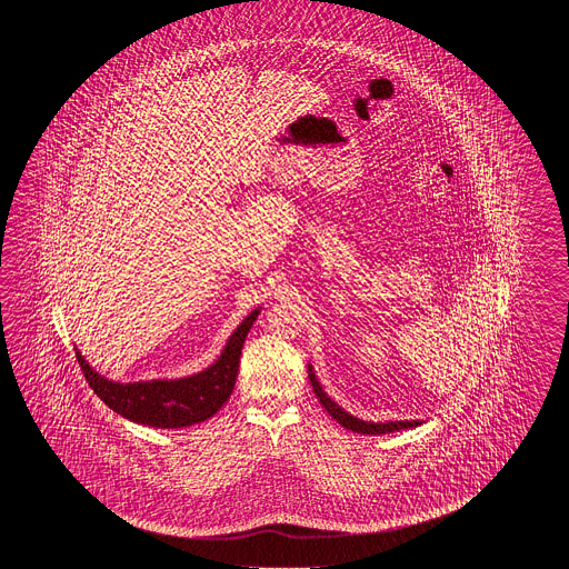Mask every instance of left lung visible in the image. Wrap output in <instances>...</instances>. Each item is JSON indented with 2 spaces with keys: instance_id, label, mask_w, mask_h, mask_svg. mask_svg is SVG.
<instances>
[{
  "instance_id": "obj_1",
  "label": "left lung",
  "mask_w": 569,
  "mask_h": 569,
  "mask_svg": "<svg viewBox=\"0 0 569 569\" xmlns=\"http://www.w3.org/2000/svg\"><path fill=\"white\" fill-rule=\"evenodd\" d=\"M309 378H311V387H313L315 397L323 405V409H326L341 427L350 429L353 433L382 436V433H395V431H400V429H412V427H419V425H421L419 421H388V423H368V421H362V419L353 417L350 412L343 411L336 400H331L327 397L321 385L317 382L311 366H309Z\"/></svg>"
}]
</instances>
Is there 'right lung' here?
<instances>
[{
	"label": "right lung",
	"instance_id": "1",
	"mask_svg": "<svg viewBox=\"0 0 569 569\" xmlns=\"http://www.w3.org/2000/svg\"><path fill=\"white\" fill-rule=\"evenodd\" d=\"M258 313L260 309L252 311L231 333L218 362L211 363L199 375L179 380H148L120 385L96 372L86 362L81 351H77V360L97 397L121 417L130 419L133 423L158 429L191 427L213 417L226 405V400L230 399L238 378L243 341L250 327L254 326Z\"/></svg>",
	"mask_w": 569,
	"mask_h": 569
}]
</instances>
